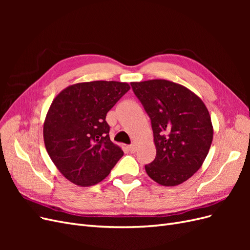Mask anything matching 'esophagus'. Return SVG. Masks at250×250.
<instances>
[{"label":"esophagus","instance_id":"obj_1","mask_svg":"<svg viewBox=\"0 0 250 250\" xmlns=\"http://www.w3.org/2000/svg\"><path fill=\"white\" fill-rule=\"evenodd\" d=\"M127 149L129 150L131 153H134V152H135V150H137V147H135V145H133V144H132V145L127 146Z\"/></svg>","mask_w":250,"mask_h":250}]
</instances>
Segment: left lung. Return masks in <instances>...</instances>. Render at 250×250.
<instances>
[{"label": "left lung", "instance_id": "left-lung-1", "mask_svg": "<svg viewBox=\"0 0 250 250\" xmlns=\"http://www.w3.org/2000/svg\"><path fill=\"white\" fill-rule=\"evenodd\" d=\"M130 84L152 125L156 156L145 166L148 176L164 187L183 184L200 169L213 142L206 104L192 90L169 80Z\"/></svg>", "mask_w": 250, "mask_h": 250}]
</instances>
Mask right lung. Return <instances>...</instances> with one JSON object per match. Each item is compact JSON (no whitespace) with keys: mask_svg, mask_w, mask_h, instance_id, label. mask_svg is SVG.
<instances>
[{"mask_svg":"<svg viewBox=\"0 0 250 250\" xmlns=\"http://www.w3.org/2000/svg\"><path fill=\"white\" fill-rule=\"evenodd\" d=\"M129 89L126 82H80L54 98L43 122V142L52 162L71 183L99 184L123 156L110 141L105 118Z\"/></svg>","mask_w":250,"mask_h":250,"instance_id":"add662e5","label":"right lung"}]
</instances>
